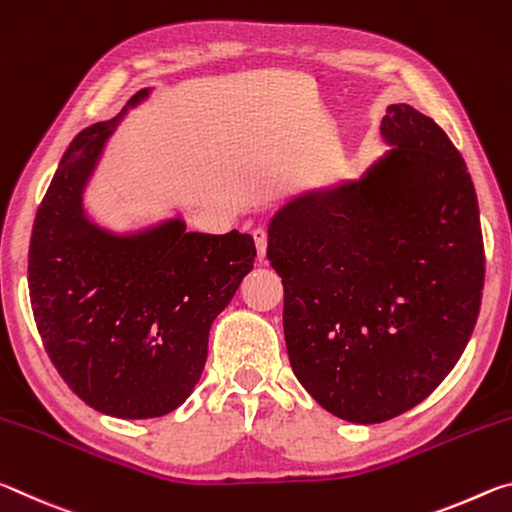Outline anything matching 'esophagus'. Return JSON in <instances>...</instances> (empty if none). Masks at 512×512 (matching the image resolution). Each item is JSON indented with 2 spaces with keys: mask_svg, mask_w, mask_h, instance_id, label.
<instances>
[{
  "mask_svg": "<svg viewBox=\"0 0 512 512\" xmlns=\"http://www.w3.org/2000/svg\"><path fill=\"white\" fill-rule=\"evenodd\" d=\"M254 240H256V249H258V258H265V251H267V229L265 226H256L254 229Z\"/></svg>",
  "mask_w": 512,
  "mask_h": 512,
  "instance_id": "obj_1",
  "label": "esophagus"
}]
</instances>
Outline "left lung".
Listing matches in <instances>:
<instances>
[{
    "instance_id": "obj_1",
    "label": "left lung",
    "mask_w": 512,
    "mask_h": 512,
    "mask_svg": "<svg viewBox=\"0 0 512 512\" xmlns=\"http://www.w3.org/2000/svg\"><path fill=\"white\" fill-rule=\"evenodd\" d=\"M360 181L292 199L267 226L292 372L356 424L415 408L454 370L479 317L485 254L463 156L408 104Z\"/></svg>"
}]
</instances>
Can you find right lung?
I'll return each mask as SVG.
<instances>
[{
	"label": "right lung",
	"mask_w": 512,
	"mask_h": 512,
	"mask_svg": "<svg viewBox=\"0 0 512 512\" xmlns=\"http://www.w3.org/2000/svg\"><path fill=\"white\" fill-rule=\"evenodd\" d=\"M129 99L70 142L36 213L29 295L47 356L74 395L104 415L161 417L195 390L208 331L254 267L249 233L186 231L181 217L138 233L90 222L83 190Z\"/></svg>",
	"instance_id": "obj_1"
}]
</instances>
